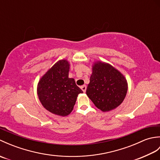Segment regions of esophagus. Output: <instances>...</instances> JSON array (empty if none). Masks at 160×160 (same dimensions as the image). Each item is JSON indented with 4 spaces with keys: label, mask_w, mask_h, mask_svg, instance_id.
I'll use <instances>...</instances> for the list:
<instances>
[{
    "label": "esophagus",
    "mask_w": 160,
    "mask_h": 160,
    "mask_svg": "<svg viewBox=\"0 0 160 160\" xmlns=\"http://www.w3.org/2000/svg\"><path fill=\"white\" fill-rule=\"evenodd\" d=\"M81 89L82 90V91L84 93H85L86 92V90H87V87H86V85H82V86H81Z\"/></svg>",
    "instance_id": "obj_1"
}]
</instances>
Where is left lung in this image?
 I'll return each instance as SVG.
<instances>
[{"instance_id":"obj_1","label":"left lung","mask_w":160,"mask_h":160,"mask_svg":"<svg viewBox=\"0 0 160 160\" xmlns=\"http://www.w3.org/2000/svg\"><path fill=\"white\" fill-rule=\"evenodd\" d=\"M127 90V80L116 68L100 60L93 63L86 93L98 108L103 112L116 108L124 101Z\"/></svg>"}]
</instances>
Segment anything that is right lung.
I'll return each mask as SVG.
<instances>
[{
	"mask_svg": "<svg viewBox=\"0 0 160 160\" xmlns=\"http://www.w3.org/2000/svg\"><path fill=\"white\" fill-rule=\"evenodd\" d=\"M70 63L60 60L40 78L37 94L43 107L50 113L62 117L73 111L78 95L83 91L73 78H69Z\"/></svg>",
	"mask_w": 160,
	"mask_h": 160,
	"instance_id": "obj_1",
	"label": "right lung"
}]
</instances>
